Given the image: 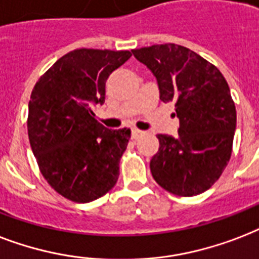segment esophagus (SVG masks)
Returning a JSON list of instances; mask_svg holds the SVG:
<instances>
[{
	"mask_svg": "<svg viewBox=\"0 0 259 259\" xmlns=\"http://www.w3.org/2000/svg\"><path fill=\"white\" fill-rule=\"evenodd\" d=\"M141 134H143V132H141V130H137V129L132 130V138H134V140L140 137Z\"/></svg>",
	"mask_w": 259,
	"mask_h": 259,
	"instance_id": "1",
	"label": "esophagus"
}]
</instances>
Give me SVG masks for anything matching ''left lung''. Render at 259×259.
Returning a JSON list of instances; mask_svg holds the SVG:
<instances>
[{"label": "left lung", "mask_w": 259, "mask_h": 259, "mask_svg": "<svg viewBox=\"0 0 259 259\" xmlns=\"http://www.w3.org/2000/svg\"><path fill=\"white\" fill-rule=\"evenodd\" d=\"M132 53L156 77L161 102H175L179 118L178 137L157 134L152 177L175 195L204 193L232 153L236 110L226 78L214 65L179 45H153Z\"/></svg>", "instance_id": "8db88e82"}]
</instances>
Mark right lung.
Returning a JSON list of instances; mask_svg holds the SVG:
<instances>
[{
	"label": "right lung",
	"mask_w": 259,
	"mask_h": 259,
	"mask_svg": "<svg viewBox=\"0 0 259 259\" xmlns=\"http://www.w3.org/2000/svg\"><path fill=\"white\" fill-rule=\"evenodd\" d=\"M130 51L77 49L35 84L28 103V138L40 172L65 198L85 204L115 186L130 129L111 130L95 119L106 81Z\"/></svg>",
	"instance_id": "1"
}]
</instances>
